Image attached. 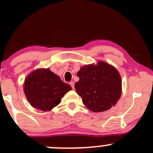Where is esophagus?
<instances>
[{"label": "esophagus", "mask_w": 153, "mask_h": 153, "mask_svg": "<svg viewBox=\"0 0 153 153\" xmlns=\"http://www.w3.org/2000/svg\"><path fill=\"white\" fill-rule=\"evenodd\" d=\"M70 86H72V89H74V88H75V84H74V82H70Z\"/></svg>", "instance_id": "obj_1"}]
</instances>
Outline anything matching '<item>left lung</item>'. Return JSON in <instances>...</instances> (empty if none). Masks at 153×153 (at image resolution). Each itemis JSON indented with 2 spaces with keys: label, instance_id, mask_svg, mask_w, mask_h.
<instances>
[{
  "label": "left lung",
  "instance_id": "8db88e82",
  "mask_svg": "<svg viewBox=\"0 0 153 153\" xmlns=\"http://www.w3.org/2000/svg\"><path fill=\"white\" fill-rule=\"evenodd\" d=\"M75 88L84 105L93 112H102L115 105L122 94V80L113 66L104 62L82 67Z\"/></svg>",
  "mask_w": 153,
  "mask_h": 153
}]
</instances>
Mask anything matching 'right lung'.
<instances>
[{"instance_id":"add662e5","label":"right lung","mask_w":153,"mask_h":153,"mask_svg":"<svg viewBox=\"0 0 153 153\" xmlns=\"http://www.w3.org/2000/svg\"><path fill=\"white\" fill-rule=\"evenodd\" d=\"M72 89L59 76L48 69H37L30 73L24 82V93L30 105L43 111L59 105L62 98Z\"/></svg>"}]
</instances>
